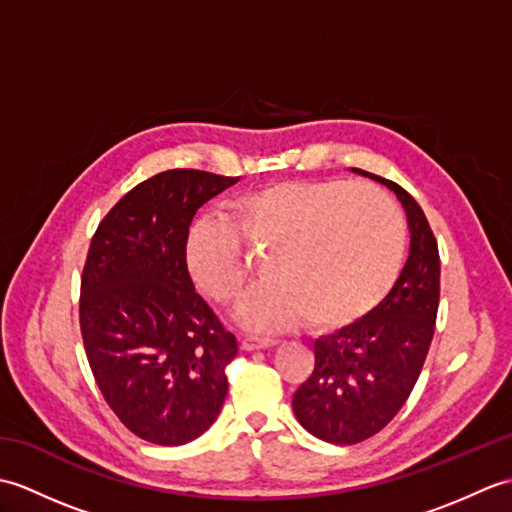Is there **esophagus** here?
<instances>
[{"label":"esophagus","instance_id":"1","mask_svg":"<svg viewBox=\"0 0 512 512\" xmlns=\"http://www.w3.org/2000/svg\"><path fill=\"white\" fill-rule=\"evenodd\" d=\"M277 343H279L277 339H266V336H257V334L242 336V350H246V352L266 350V347H275Z\"/></svg>","mask_w":512,"mask_h":512}]
</instances>
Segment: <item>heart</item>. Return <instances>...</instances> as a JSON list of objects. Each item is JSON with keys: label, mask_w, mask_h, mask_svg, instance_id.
I'll return each mask as SVG.
<instances>
[{"label": "heart", "mask_w": 512, "mask_h": 512, "mask_svg": "<svg viewBox=\"0 0 512 512\" xmlns=\"http://www.w3.org/2000/svg\"><path fill=\"white\" fill-rule=\"evenodd\" d=\"M248 246L264 253L268 275L242 301L248 328L279 330L306 319L312 330H341L387 297L405 255V222L372 184L279 180L226 204L222 220L187 235L189 273L206 297L231 306L250 277Z\"/></svg>", "instance_id": "b5f03b06"}]
</instances>
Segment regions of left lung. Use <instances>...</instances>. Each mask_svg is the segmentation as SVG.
Segmentation results:
<instances>
[{"label":"left lung","mask_w":512,"mask_h":512,"mask_svg":"<svg viewBox=\"0 0 512 512\" xmlns=\"http://www.w3.org/2000/svg\"><path fill=\"white\" fill-rule=\"evenodd\" d=\"M405 206L409 259L378 308L314 343V369L295 396L301 427L332 444H356L387 427L405 405L422 372L440 303L438 242L420 204L376 173Z\"/></svg>","instance_id":"obj_1"}]
</instances>
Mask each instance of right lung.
Returning a JSON list of instances; mask_svg holds the SVG:
<instances>
[{"label":"right lung","mask_w":512,"mask_h":512,"mask_svg":"<svg viewBox=\"0 0 512 512\" xmlns=\"http://www.w3.org/2000/svg\"><path fill=\"white\" fill-rule=\"evenodd\" d=\"M239 178L169 169L125 193L90 242L81 275L85 356L134 436L187 444L220 413L237 339L198 292L187 246L195 211Z\"/></svg>","instance_id":"1"}]
</instances>
